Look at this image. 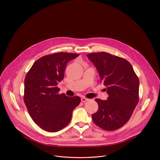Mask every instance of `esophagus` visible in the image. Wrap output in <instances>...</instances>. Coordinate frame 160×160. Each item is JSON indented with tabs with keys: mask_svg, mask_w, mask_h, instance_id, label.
Masks as SVG:
<instances>
[{
	"mask_svg": "<svg viewBox=\"0 0 160 160\" xmlns=\"http://www.w3.org/2000/svg\"><path fill=\"white\" fill-rule=\"evenodd\" d=\"M89 100L88 98H85V97H83L82 99H81V101H82V102H86V101H88Z\"/></svg>",
	"mask_w": 160,
	"mask_h": 160,
	"instance_id": "esophagus-1",
	"label": "esophagus"
}]
</instances>
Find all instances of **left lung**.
I'll list each match as a JSON object with an SVG mask.
<instances>
[{
    "mask_svg": "<svg viewBox=\"0 0 160 160\" xmlns=\"http://www.w3.org/2000/svg\"><path fill=\"white\" fill-rule=\"evenodd\" d=\"M106 87L107 100L96 99L98 111L93 122L107 131L119 129L128 121L139 100V80L128 61L106 52L86 55Z\"/></svg>",
    "mask_w": 160,
    "mask_h": 160,
    "instance_id": "obj_1",
    "label": "left lung"
}]
</instances>
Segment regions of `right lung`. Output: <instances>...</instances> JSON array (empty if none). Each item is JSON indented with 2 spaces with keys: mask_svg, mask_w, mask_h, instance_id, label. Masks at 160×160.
<instances>
[{
  "mask_svg": "<svg viewBox=\"0 0 160 160\" xmlns=\"http://www.w3.org/2000/svg\"><path fill=\"white\" fill-rule=\"evenodd\" d=\"M79 54L60 52L48 54L36 61L24 79V101L32 120L48 132H57L71 121L79 97L59 94L58 82L64 77L69 61Z\"/></svg>",
  "mask_w": 160,
  "mask_h": 160,
  "instance_id": "add662e5",
  "label": "right lung"
}]
</instances>
